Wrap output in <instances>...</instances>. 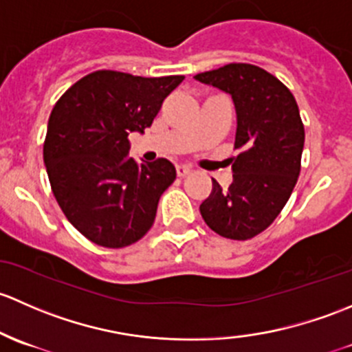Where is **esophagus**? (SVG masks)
I'll list each match as a JSON object with an SVG mask.
<instances>
[{
	"label": "esophagus",
	"instance_id": "1",
	"mask_svg": "<svg viewBox=\"0 0 352 352\" xmlns=\"http://www.w3.org/2000/svg\"><path fill=\"white\" fill-rule=\"evenodd\" d=\"M188 173H190V168H188V166H184V164H177L176 166V175L179 177H184L188 175Z\"/></svg>",
	"mask_w": 352,
	"mask_h": 352
}]
</instances>
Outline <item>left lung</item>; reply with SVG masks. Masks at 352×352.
<instances>
[{"instance_id": "1", "label": "left lung", "mask_w": 352, "mask_h": 352, "mask_svg": "<svg viewBox=\"0 0 352 352\" xmlns=\"http://www.w3.org/2000/svg\"><path fill=\"white\" fill-rule=\"evenodd\" d=\"M195 79L229 93L237 113L234 181L223 190L212 179L200 213L222 237L248 241L274 222L298 179L305 142L298 104L280 79L252 64L232 63Z\"/></svg>"}]
</instances>
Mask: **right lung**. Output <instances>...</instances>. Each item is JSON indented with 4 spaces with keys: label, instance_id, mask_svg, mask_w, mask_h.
Here are the masks:
<instances>
[{
    "label": "right lung",
    "instance_id": "1",
    "mask_svg": "<svg viewBox=\"0 0 352 352\" xmlns=\"http://www.w3.org/2000/svg\"><path fill=\"white\" fill-rule=\"evenodd\" d=\"M183 79L95 71L54 104L43 162L60 210L88 241L120 249L149 232L176 169L164 157L137 164L129 135L152 125Z\"/></svg>",
    "mask_w": 352,
    "mask_h": 352
}]
</instances>
